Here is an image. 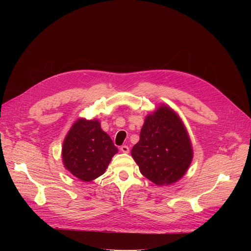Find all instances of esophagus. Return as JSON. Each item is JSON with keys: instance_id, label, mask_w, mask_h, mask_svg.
Here are the masks:
<instances>
[{"instance_id": "34e87169", "label": "esophagus", "mask_w": 251, "mask_h": 251, "mask_svg": "<svg viewBox=\"0 0 251 251\" xmlns=\"http://www.w3.org/2000/svg\"><path fill=\"white\" fill-rule=\"evenodd\" d=\"M120 150H121V151H123V152H125V153H128V152H129V148H128L127 146H122V147L120 148Z\"/></svg>"}]
</instances>
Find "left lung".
<instances>
[{"instance_id":"left-lung-1","label":"left lung","mask_w":251,"mask_h":251,"mask_svg":"<svg viewBox=\"0 0 251 251\" xmlns=\"http://www.w3.org/2000/svg\"><path fill=\"white\" fill-rule=\"evenodd\" d=\"M141 174L156 185H169L186 173L192 148L179 117L168 107H160L147 117L139 141L131 151Z\"/></svg>"}]
</instances>
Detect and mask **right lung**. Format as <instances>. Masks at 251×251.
<instances>
[{"label": "right lung", "instance_id": "obj_1", "mask_svg": "<svg viewBox=\"0 0 251 251\" xmlns=\"http://www.w3.org/2000/svg\"><path fill=\"white\" fill-rule=\"evenodd\" d=\"M118 149L100 129L99 121L79 119L66 136L62 156L65 168L81 181L89 182L104 173Z\"/></svg>", "mask_w": 251, "mask_h": 251}]
</instances>
